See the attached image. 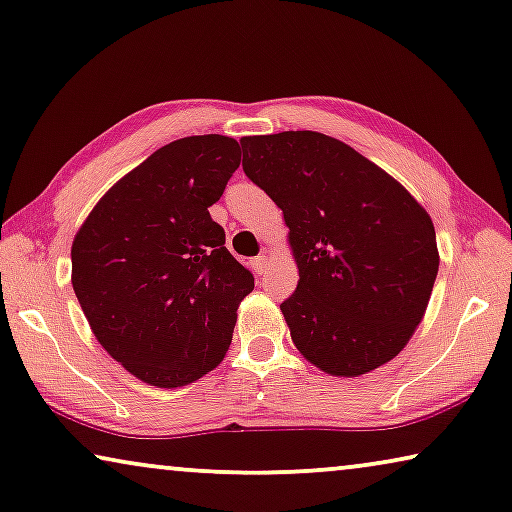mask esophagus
<instances>
[{
  "label": "esophagus",
  "mask_w": 512,
  "mask_h": 512,
  "mask_svg": "<svg viewBox=\"0 0 512 512\" xmlns=\"http://www.w3.org/2000/svg\"><path fill=\"white\" fill-rule=\"evenodd\" d=\"M250 264H253L255 273H266V269H269V255H259Z\"/></svg>",
  "instance_id": "obj_1"
}]
</instances>
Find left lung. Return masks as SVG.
Segmentation results:
<instances>
[{"label": "left lung", "instance_id": "1", "mask_svg": "<svg viewBox=\"0 0 512 512\" xmlns=\"http://www.w3.org/2000/svg\"><path fill=\"white\" fill-rule=\"evenodd\" d=\"M243 170L282 209L299 285L282 315L305 361L361 377L398 356L439 271L423 204L349 144L315 131L248 135Z\"/></svg>", "mask_w": 512, "mask_h": 512}]
</instances>
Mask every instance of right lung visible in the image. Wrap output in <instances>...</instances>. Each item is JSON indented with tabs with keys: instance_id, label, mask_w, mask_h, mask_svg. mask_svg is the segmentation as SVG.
I'll return each instance as SVG.
<instances>
[{
	"instance_id": "1",
	"label": "right lung",
	"mask_w": 512,
	"mask_h": 512,
	"mask_svg": "<svg viewBox=\"0 0 512 512\" xmlns=\"http://www.w3.org/2000/svg\"><path fill=\"white\" fill-rule=\"evenodd\" d=\"M241 165L239 142L165 144L91 209L71 248V282L114 361L144 384L179 388L218 368L253 273L209 216Z\"/></svg>"
}]
</instances>
